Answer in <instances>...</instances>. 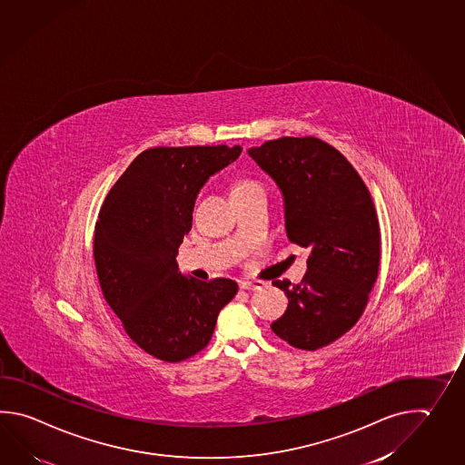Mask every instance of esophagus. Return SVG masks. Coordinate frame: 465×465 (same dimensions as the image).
Wrapping results in <instances>:
<instances>
[{"label": "esophagus", "mask_w": 465, "mask_h": 465, "mask_svg": "<svg viewBox=\"0 0 465 465\" xmlns=\"http://www.w3.org/2000/svg\"><path fill=\"white\" fill-rule=\"evenodd\" d=\"M263 284H265L263 282H258V280H256V282L242 280V282H240V288H242V290H260Z\"/></svg>", "instance_id": "esophagus-1"}]
</instances>
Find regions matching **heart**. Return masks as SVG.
I'll list each match as a JSON object with an SVG mask.
<instances>
[{
  "mask_svg": "<svg viewBox=\"0 0 465 465\" xmlns=\"http://www.w3.org/2000/svg\"><path fill=\"white\" fill-rule=\"evenodd\" d=\"M252 187H262V183L258 181H253V179H240V181L235 182L232 192H235V190L252 189Z\"/></svg>",
  "mask_w": 465,
  "mask_h": 465,
  "instance_id": "obj_1",
  "label": "heart"
}]
</instances>
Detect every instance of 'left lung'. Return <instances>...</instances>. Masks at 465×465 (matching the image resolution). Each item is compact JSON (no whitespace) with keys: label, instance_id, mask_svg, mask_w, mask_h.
Masks as SVG:
<instances>
[{"label":"left lung","instance_id":"8db88e82","mask_svg":"<svg viewBox=\"0 0 465 465\" xmlns=\"http://www.w3.org/2000/svg\"><path fill=\"white\" fill-rule=\"evenodd\" d=\"M248 153L283 193L290 242L310 252L302 283L273 282L288 308L272 330L293 348L320 350L358 322L378 280L380 222L370 190L318 137H282Z\"/></svg>","mask_w":465,"mask_h":465}]
</instances>
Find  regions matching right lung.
Wrapping results in <instances>:
<instances>
[{
  "label": "right lung",
  "instance_id": "1",
  "mask_svg": "<svg viewBox=\"0 0 465 465\" xmlns=\"http://www.w3.org/2000/svg\"><path fill=\"white\" fill-rule=\"evenodd\" d=\"M242 147H153L109 190L95 222L94 262L105 302L139 348L157 360H189L209 344L220 310L237 294L228 278L182 275L175 256L210 175Z\"/></svg>",
  "mask_w": 465,
  "mask_h": 465
}]
</instances>
